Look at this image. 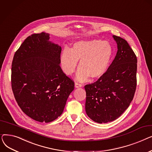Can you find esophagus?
<instances>
[{"label":"esophagus","mask_w":152,"mask_h":152,"mask_svg":"<svg viewBox=\"0 0 152 152\" xmlns=\"http://www.w3.org/2000/svg\"><path fill=\"white\" fill-rule=\"evenodd\" d=\"M75 87H76V88H79V87H82V84H79V83H75Z\"/></svg>","instance_id":"obj_1"}]
</instances>
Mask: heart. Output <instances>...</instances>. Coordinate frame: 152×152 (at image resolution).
<instances>
[{
	"mask_svg": "<svg viewBox=\"0 0 152 152\" xmlns=\"http://www.w3.org/2000/svg\"><path fill=\"white\" fill-rule=\"evenodd\" d=\"M113 50L109 42L99 39L75 42L71 49L65 48L60 57L62 70L67 75L75 71L79 61L76 73L77 80L86 81L91 77L99 79L105 74L112 57Z\"/></svg>",
	"mask_w": 152,
	"mask_h": 152,
	"instance_id": "b5f03b06",
	"label": "heart"
}]
</instances>
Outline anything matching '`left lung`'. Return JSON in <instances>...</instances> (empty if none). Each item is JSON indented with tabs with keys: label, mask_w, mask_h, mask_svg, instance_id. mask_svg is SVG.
<instances>
[{
	"label": "left lung",
	"mask_w": 152,
	"mask_h": 152,
	"mask_svg": "<svg viewBox=\"0 0 152 152\" xmlns=\"http://www.w3.org/2000/svg\"><path fill=\"white\" fill-rule=\"evenodd\" d=\"M116 57L105 74L84 86L86 112L92 120L106 123L115 120L128 108L137 85L136 55L125 39L113 35Z\"/></svg>",
	"instance_id": "8db88e82"
}]
</instances>
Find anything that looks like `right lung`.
I'll return each mask as SVG.
<instances>
[{
	"mask_svg": "<svg viewBox=\"0 0 152 152\" xmlns=\"http://www.w3.org/2000/svg\"><path fill=\"white\" fill-rule=\"evenodd\" d=\"M49 34L28 36L15 52L12 88L21 110L39 122L50 123L63 113L75 83L60 66L61 47Z\"/></svg>",
	"mask_w": 152,
	"mask_h": 152,
	"instance_id": "add662e5",
	"label": "right lung"
}]
</instances>
